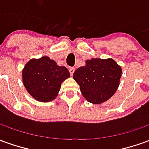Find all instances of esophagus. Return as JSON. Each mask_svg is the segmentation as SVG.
<instances>
[{
    "instance_id": "esophagus-1",
    "label": "esophagus",
    "mask_w": 149,
    "mask_h": 149,
    "mask_svg": "<svg viewBox=\"0 0 149 149\" xmlns=\"http://www.w3.org/2000/svg\"><path fill=\"white\" fill-rule=\"evenodd\" d=\"M75 72V68L73 67H71L70 68H69V72H70V74H71V76H72L73 75V73H74Z\"/></svg>"
}]
</instances>
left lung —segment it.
Masks as SVG:
<instances>
[{"instance_id":"8db88e82","label":"left lung","mask_w":149,"mask_h":149,"mask_svg":"<svg viewBox=\"0 0 149 149\" xmlns=\"http://www.w3.org/2000/svg\"><path fill=\"white\" fill-rule=\"evenodd\" d=\"M122 68L113 59L92 58L78 68L72 77L80 85L82 96L89 102L101 104L117 91Z\"/></svg>"}]
</instances>
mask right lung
<instances>
[{"mask_svg":"<svg viewBox=\"0 0 149 149\" xmlns=\"http://www.w3.org/2000/svg\"><path fill=\"white\" fill-rule=\"evenodd\" d=\"M70 77L64 66H59L48 56L31 59L22 69V81L27 92L35 100L48 102L54 100L62 82Z\"/></svg>","mask_w":149,"mask_h":149,"instance_id":"right-lung-1","label":"right lung"}]
</instances>
